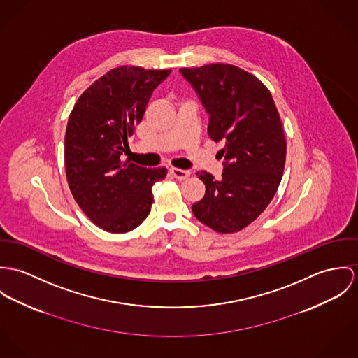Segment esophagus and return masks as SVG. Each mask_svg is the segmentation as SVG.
Returning a JSON list of instances; mask_svg holds the SVG:
<instances>
[{
	"label": "esophagus",
	"mask_w": 358,
	"mask_h": 358,
	"mask_svg": "<svg viewBox=\"0 0 358 358\" xmlns=\"http://www.w3.org/2000/svg\"><path fill=\"white\" fill-rule=\"evenodd\" d=\"M170 174L177 178V180H185L189 177V171L188 170H182V169H177V167H170Z\"/></svg>",
	"instance_id": "34e87169"
}]
</instances>
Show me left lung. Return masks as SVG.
I'll return each instance as SVG.
<instances>
[{
	"label": "left lung",
	"instance_id": "8db88e82",
	"mask_svg": "<svg viewBox=\"0 0 358 358\" xmlns=\"http://www.w3.org/2000/svg\"><path fill=\"white\" fill-rule=\"evenodd\" d=\"M180 71L210 114V138L225 141L222 178L196 173L206 194L192 211L213 231L235 234L264 213L282 177L287 144L276 104L261 80L236 66L213 63Z\"/></svg>",
	"mask_w": 358,
	"mask_h": 358
}]
</instances>
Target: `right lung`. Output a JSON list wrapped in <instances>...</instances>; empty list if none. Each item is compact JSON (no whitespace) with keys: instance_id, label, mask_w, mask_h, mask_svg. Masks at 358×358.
Here are the masks:
<instances>
[{"instance_id":"right-lung-1","label":"right lung","mask_w":358,"mask_h":358,"mask_svg":"<svg viewBox=\"0 0 358 358\" xmlns=\"http://www.w3.org/2000/svg\"><path fill=\"white\" fill-rule=\"evenodd\" d=\"M171 70L122 66L94 80L76 103L66 130L70 191L86 217L111 234L137 228L150 214L152 185L167 169L120 159L154 89Z\"/></svg>"}]
</instances>
